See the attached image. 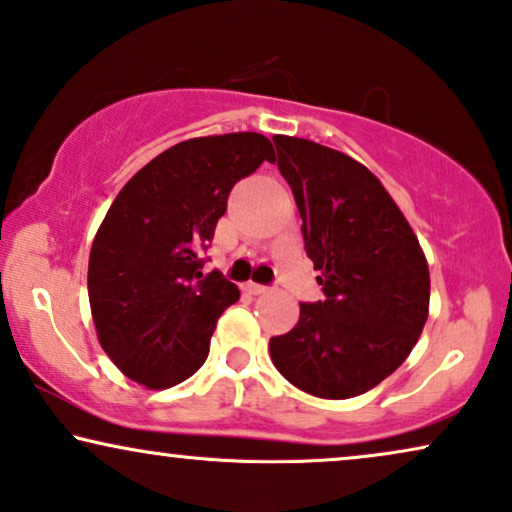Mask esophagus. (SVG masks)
<instances>
[{"mask_svg":"<svg viewBox=\"0 0 512 512\" xmlns=\"http://www.w3.org/2000/svg\"><path fill=\"white\" fill-rule=\"evenodd\" d=\"M245 290H248V293H252V295H267L271 288L260 286V283H248V286H245Z\"/></svg>","mask_w":512,"mask_h":512,"instance_id":"34e87169","label":"esophagus"}]
</instances>
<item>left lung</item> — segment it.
Listing matches in <instances>:
<instances>
[{"mask_svg":"<svg viewBox=\"0 0 512 512\" xmlns=\"http://www.w3.org/2000/svg\"><path fill=\"white\" fill-rule=\"evenodd\" d=\"M326 300L300 304L269 340L278 373L321 399L359 397L404 364L430 312V269L411 224L366 165L309 139L274 137Z\"/></svg>","mask_w":512,"mask_h":512,"instance_id":"1","label":"left lung"}]
</instances>
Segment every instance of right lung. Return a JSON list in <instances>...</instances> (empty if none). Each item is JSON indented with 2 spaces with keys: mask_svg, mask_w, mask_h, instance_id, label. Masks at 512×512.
I'll return each mask as SVG.
<instances>
[{
  "mask_svg": "<svg viewBox=\"0 0 512 512\" xmlns=\"http://www.w3.org/2000/svg\"><path fill=\"white\" fill-rule=\"evenodd\" d=\"M274 158L257 132L212 134L167 148L122 186L94 236L87 288L103 352L129 380L167 390L205 364L241 290L203 276L198 250L236 181Z\"/></svg>",
  "mask_w": 512,
  "mask_h": 512,
  "instance_id": "1",
  "label": "right lung"
}]
</instances>
